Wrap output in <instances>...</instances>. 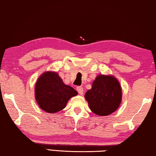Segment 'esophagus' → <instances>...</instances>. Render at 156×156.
Listing matches in <instances>:
<instances>
[{
    "mask_svg": "<svg viewBox=\"0 0 156 156\" xmlns=\"http://www.w3.org/2000/svg\"><path fill=\"white\" fill-rule=\"evenodd\" d=\"M76 91H77L78 93L80 94H81V95H82V94H83V92H84V89H83V88H82V87H80V86L76 87Z\"/></svg>",
    "mask_w": 156,
    "mask_h": 156,
    "instance_id": "esophagus-1",
    "label": "esophagus"
}]
</instances>
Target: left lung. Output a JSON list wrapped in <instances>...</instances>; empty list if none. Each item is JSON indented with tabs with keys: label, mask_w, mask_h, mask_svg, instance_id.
I'll return each mask as SVG.
<instances>
[{
	"label": "left lung",
	"mask_w": 156,
	"mask_h": 156,
	"mask_svg": "<svg viewBox=\"0 0 156 156\" xmlns=\"http://www.w3.org/2000/svg\"><path fill=\"white\" fill-rule=\"evenodd\" d=\"M92 112L99 116H108L114 112L121 101V88L112 76L99 75L94 81L92 87L85 94Z\"/></svg>",
	"instance_id": "obj_1"
}]
</instances>
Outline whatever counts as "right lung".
<instances>
[{
	"mask_svg": "<svg viewBox=\"0 0 156 156\" xmlns=\"http://www.w3.org/2000/svg\"><path fill=\"white\" fill-rule=\"evenodd\" d=\"M35 98L39 106L48 113L62 110L68 100L77 94L72 87L66 85L56 72H47L38 79L35 88Z\"/></svg>",
	"mask_w": 156,
	"mask_h": 156,
	"instance_id": "right-lung-1",
	"label": "right lung"
}]
</instances>
